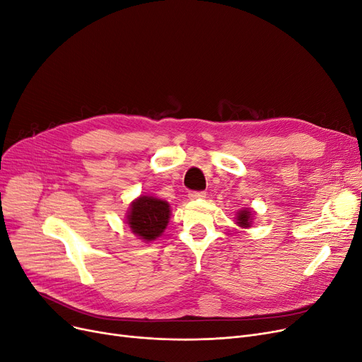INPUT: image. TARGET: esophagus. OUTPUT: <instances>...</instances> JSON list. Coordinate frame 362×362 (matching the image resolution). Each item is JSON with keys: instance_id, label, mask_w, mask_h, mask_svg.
Segmentation results:
<instances>
[{"instance_id": "1", "label": "esophagus", "mask_w": 362, "mask_h": 362, "mask_svg": "<svg viewBox=\"0 0 362 362\" xmlns=\"http://www.w3.org/2000/svg\"><path fill=\"white\" fill-rule=\"evenodd\" d=\"M188 197H189V199H199V198H204V197H206V194H204V192H195V191H191V192L188 194Z\"/></svg>"}]
</instances>
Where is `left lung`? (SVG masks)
<instances>
[{
    "label": "left lung",
    "instance_id": "obj_1",
    "mask_svg": "<svg viewBox=\"0 0 362 362\" xmlns=\"http://www.w3.org/2000/svg\"><path fill=\"white\" fill-rule=\"evenodd\" d=\"M235 223L240 228H250L253 223V210L252 209H242L235 213Z\"/></svg>",
    "mask_w": 362,
    "mask_h": 362
}]
</instances>
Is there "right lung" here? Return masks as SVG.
<instances>
[{
    "label": "right lung",
    "instance_id": "right-lung-1",
    "mask_svg": "<svg viewBox=\"0 0 362 362\" xmlns=\"http://www.w3.org/2000/svg\"><path fill=\"white\" fill-rule=\"evenodd\" d=\"M170 216L171 209L165 199L144 194L132 199L125 222L134 235L144 243H151L164 234Z\"/></svg>",
    "mask_w": 362,
    "mask_h": 362
}]
</instances>
